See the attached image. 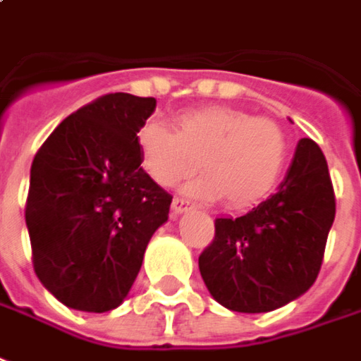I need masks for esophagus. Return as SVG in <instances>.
<instances>
[{"mask_svg": "<svg viewBox=\"0 0 361 361\" xmlns=\"http://www.w3.org/2000/svg\"><path fill=\"white\" fill-rule=\"evenodd\" d=\"M173 214H183V212H186V209H190L192 206H190V202L185 200V198H175L173 200Z\"/></svg>", "mask_w": 361, "mask_h": 361, "instance_id": "1", "label": "esophagus"}]
</instances>
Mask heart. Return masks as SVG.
<instances>
[{"label": "heart", "mask_w": 361, "mask_h": 361, "mask_svg": "<svg viewBox=\"0 0 361 361\" xmlns=\"http://www.w3.org/2000/svg\"><path fill=\"white\" fill-rule=\"evenodd\" d=\"M288 135L272 118L229 106H202L175 118V134L157 122L137 134L142 169L157 185L173 188L196 171L188 192L231 209L262 202L274 190L288 161Z\"/></svg>", "instance_id": "1"}]
</instances>
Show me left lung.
I'll list each match as a JSON object with an SVG mask.
<instances>
[{"mask_svg": "<svg viewBox=\"0 0 361 361\" xmlns=\"http://www.w3.org/2000/svg\"><path fill=\"white\" fill-rule=\"evenodd\" d=\"M336 202L321 147L299 140L278 192L241 217H217L198 258L217 303L239 313L282 307L313 286L323 264Z\"/></svg>", "mask_w": 361, "mask_h": 361, "instance_id": "left-lung-1", "label": "left lung"}]
</instances>
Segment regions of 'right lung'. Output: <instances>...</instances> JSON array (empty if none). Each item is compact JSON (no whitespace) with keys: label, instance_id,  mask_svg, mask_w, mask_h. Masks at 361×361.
Returning <instances> with one entry per match:
<instances>
[{"label":"right lung","instance_id":"obj_1","mask_svg":"<svg viewBox=\"0 0 361 361\" xmlns=\"http://www.w3.org/2000/svg\"><path fill=\"white\" fill-rule=\"evenodd\" d=\"M153 97L109 93L60 122L32 159L25 219L38 280L63 305L118 307L173 196L147 176L137 132Z\"/></svg>","mask_w":361,"mask_h":361}]
</instances>
